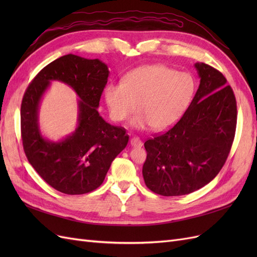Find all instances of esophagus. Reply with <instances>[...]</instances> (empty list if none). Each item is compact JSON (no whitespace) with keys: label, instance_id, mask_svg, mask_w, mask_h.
I'll return each instance as SVG.
<instances>
[{"label":"esophagus","instance_id":"1","mask_svg":"<svg viewBox=\"0 0 257 257\" xmlns=\"http://www.w3.org/2000/svg\"><path fill=\"white\" fill-rule=\"evenodd\" d=\"M131 145H132V147L141 148V147H143V142L138 137H133L131 139Z\"/></svg>","mask_w":257,"mask_h":257}]
</instances>
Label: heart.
<instances>
[{"label":"heart","instance_id":"heart-1","mask_svg":"<svg viewBox=\"0 0 257 257\" xmlns=\"http://www.w3.org/2000/svg\"><path fill=\"white\" fill-rule=\"evenodd\" d=\"M195 91V80L189 73L164 64H151L131 71L122 82L108 83L104 97L112 120H126L138 104L139 112L131 125L136 130L151 126L154 131H164L188 110Z\"/></svg>","mask_w":257,"mask_h":257}]
</instances>
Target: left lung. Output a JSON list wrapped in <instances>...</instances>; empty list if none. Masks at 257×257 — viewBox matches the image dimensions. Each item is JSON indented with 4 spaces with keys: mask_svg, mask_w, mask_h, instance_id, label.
Instances as JSON below:
<instances>
[{
    "mask_svg": "<svg viewBox=\"0 0 257 257\" xmlns=\"http://www.w3.org/2000/svg\"><path fill=\"white\" fill-rule=\"evenodd\" d=\"M199 87L174 127L145 143L144 180L152 192L180 196L195 192L219 174L234 142L237 104L222 73L195 63Z\"/></svg>",
    "mask_w": 257,
    "mask_h": 257,
    "instance_id": "obj_1",
    "label": "left lung"
}]
</instances>
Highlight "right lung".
I'll list each match as a JSON object with an SVG mask.
<instances>
[{"label":"right lung","instance_id":"obj_1","mask_svg":"<svg viewBox=\"0 0 257 257\" xmlns=\"http://www.w3.org/2000/svg\"><path fill=\"white\" fill-rule=\"evenodd\" d=\"M108 76L104 62L69 53L45 66L23 95L20 118L25 153L36 173L61 193L79 195L97 189L128 143L125 130L107 123L97 111ZM51 81L69 85L80 97L77 126L58 142L44 138L38 123L41 98Z\"/></svg>","mask_w":257,"mask_h":257}]
</instances>
